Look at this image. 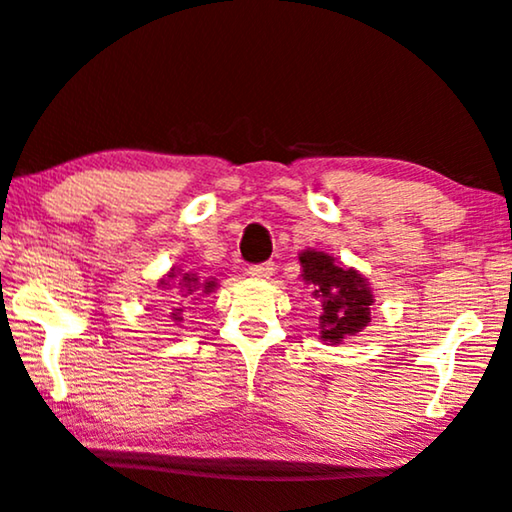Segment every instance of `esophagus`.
<instances>
[{
	"label": "esophagus",
	"mask_w": 512,
	"mask_h": 512,
	"mask_svg": "<svg viewBox=\"0 0 512 512\" xmlns=\"http://www.w3.org/2000/svg\"><path fill=\"white\" fill-rule=\"evenodd\" d=\"M274 271H276L274 262H264V264H255V267H250L248 274H250L252 278H260V281H264V278L274 276Z\"/></svg>",
	"instance_id": "obj_1"
}]
</instances>
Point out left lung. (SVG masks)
<instances>
[{
	"label": "left lung",
	"mask_w": 512,
	"mask_h": 512,
	"mask_svg": "<svg viewBox=\"0 0 512 512\" xmlns=\"http://www.w3.org/2000/svg\"><path fill=\"white\" fill-rule=\"evenodd\" d=\"M299 264H302V281L311 285V295L320 299L323 306L318 318L320 342L337 346L346 337L363 332L370 323V306L374 304L367 278L323 250H302Z\"/></svg>",
	"instance_id": "1"
}]
</instances>
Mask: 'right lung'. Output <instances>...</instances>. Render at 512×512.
<instances>
[{
  "mask_svg": "<svg viewBox=\"0 0 512 512\" xmlns=\"http://www.w3.org/2000/svg\"><path fill=\"white\" fill-rule=\"evenodd\" d=\"M159 288H166V290L177 288V295H180V297H194V295H201V292H203V295H210V292H215L217 281H215V278H210V276L203 278L199 274H194V271H182V269L173 267L166 276L161 278ZM185 309H187L185 304L177 302L175 309L170 311V318H173L177 325L182 323Z\"/></svg>",
  "mask_w": 512,
  "mask_h": 512,
  "instance_id": "1",
  "label": "right lung"
}]
</instances>
